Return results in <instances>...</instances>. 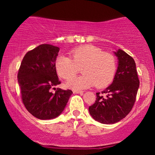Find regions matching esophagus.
Segmentation results:
<instances>
[{
    "label": "esophagus",
    "mask_w": 155,
    "mask_h": 155,
    "mask_svg": "<svg viewBox=\"0 0 155 155\" xmlns=\"http://www.w3.org/2000/svg\"><path fill=\"white\" fill-rule=\"evenodd\" d=\"M73 92L74 94H80L81 95H82L84 94L83 91H79V90H73Z\"/></svg>",
    "instance_id": "obj_1"
}]
</instances>
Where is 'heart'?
I'll use <instances>...</instances> for the list:
<instances>
[{
	"instance_id": "b5f03b06",
	"label": "heart",
	"mask_w": 155,
	"mask_h": 155,
	"mask_svg": "<svg viewBox=\"0 0 155 155\" xmlns=\"http://www.w3.org/2000/svg\"><path fill=\"white\" fill-rule=\"evenodd\" d=\"M71 58L61 54L55 61V68L60 77L69 79L82 68L83 74L68 80V87L80 90L92 87L103 88L109 84L114 77L117 69L116 58L101 48L85 45L74 49Z\"/></svg>"
}]
</instances>
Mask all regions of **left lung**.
<instances>
[{
    "label": "left lung",
    "mask_w": 155,
    "mask_h": 155,
    "mask_svg": "<svg viewBox=\"0 0 155 155\" xmlns=\"http://www.w3.org/2000/svg\"><path fill=\"white\" fill-rule=\"evenodd\" d=\"M114 54L117 57L118 66L111 84L102 94L96 93L95 104L89 107L94 120L102 124H114L130 113L136 101L139 87L136 65L132 57L119 49Z\"/></svg>",
    "instance_id": "left-lung-1"
}]
</instances>
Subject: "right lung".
I'll use <instances>...</instances> for the list:
<instances>
[{
	"label": "right lung",
	"instance_id": "1",
	"mask_svg": "<svg viewBox=\"0 0 155 155\" xmlns=\"http://www.w3.org/2000/svg\"><path fill=\"white\" fill-rule=\"evenodd\" d=\"M60 48L41 44L26 53L21 63L17 79L22 102L28 111L39 120L58 117L66 106L73 92L58 88L60 84L55 61Z\"/></svg>",
	"mask_w": 155,
	"mask_h": 155
}]
</instances>
